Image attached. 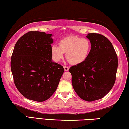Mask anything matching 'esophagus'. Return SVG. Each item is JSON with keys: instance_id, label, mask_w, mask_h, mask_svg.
<instances>
[{"instance_id": "esophagus-1", "label": "esophagus", "mask_w": 129, "mask_h": 129, "mask_svg": "<svg viewBox=\"0 0 129 129\" xmlns=\"http://www.w3.org/2000/svg\"><path fill=\"white\" fill-rule=\"evenodd\" d=\"M64 68L65 71H68V70H69V67H67V66H64Z\"/></svg>"}]
</instances>
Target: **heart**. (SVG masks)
Here are the masks:
<instances>
[{
    "instance_id": "b5f03b06",
    "label": "heart",
    "mask_w": 129,
    "mask_h": 129,
    "mask_svg": "<svg viewBox=\"0 0 129 129\" xmlns=\"http://www.w3.org/2000/svg\"><path fill=\"white\" fill-rule=\"evenodd\" d=\"M59 45L51 47V56L55 62L61 61L66 53L68 62L76 65L81 64L87 58L91 50L89 40L77 36H67L59 40Z\"/></svg>"
}]
</instances>
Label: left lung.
<instances>
[{"mask_svg": "<svg viewBox=\"0 0 129 129\" xmlns=\"http://www.w3.org/2000/svg\"><path fill=\"white\" fill-rule=\"evenodd\" d=\"M91 43L87 58L72 66L73 88L82 99L93 101L101 99L112 89L116 80L118 57L111 42L99 34H88Z\"/></svg>", "mask_w": 129, "mask_h": 129, "instance_id": "1", "label": "left lung"}]
</instances>
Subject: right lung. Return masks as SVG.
Returning a JSON list of instances; mask_svg holds the SVG:
<instances>
[{
  "label": "right lung",
  "mask_w": 129,
  "mask_h": 129,
  "mask_svg": "<svg viewBox=\"0 0 129 129\" xmlns=\"http://www.w3.org/2000/svg\"><path fill=\"white\" fill-rule=\"evenodd\" d=\"M52 36L30 31L15 45L11 58V72L17 89L29 100L42 102L49 99L64 72L62 65L52 61Z\"/></svg>",
  "instance_id": "obj_1"
}]
</instances>
